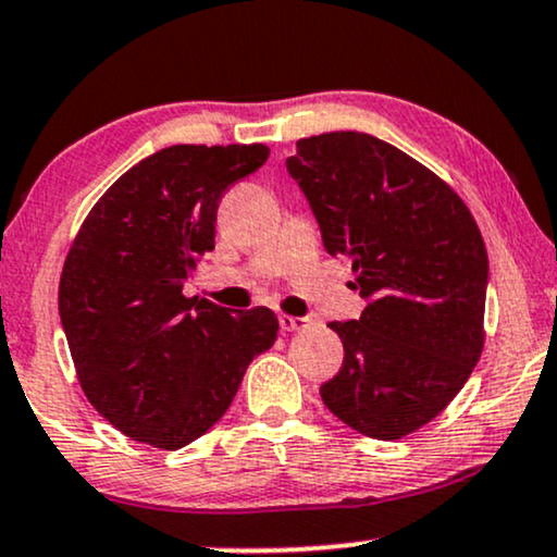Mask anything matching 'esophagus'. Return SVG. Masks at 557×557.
I'll return each mask as SVG.
<instances>
[{
    "label": "esophagus",
    "mask_w": 557,
    "mask_h": 557,
    "mask_svg": "<svg viewBox=\"0 0 557 557\" xmlns=\"http://www.w3.org/2000/svg\"><path fill=\"white\" fill-rule=\"evenodd\" d=\"M308 326H311V321L300 319V315H280V329L283 331H306Z\"/></svg>",
    "instance_id": "1"
}]
</instances>
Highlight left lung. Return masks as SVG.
<instances>
[{"instance_id": "left-lung-1", "label": "left lung", "mask_w": 557, "mask_h": 557, "mask_svg": "<svg viewBox=\"0 0 557 557\" xmlns=\"http://www.w3.org/2000/svg\"><path fill=\"white\" fill-rule=\"evenodd\" d=\"M331 257H347L357 321H334L344 362L323 404L372 440L429 424L481 360L488 255L462 197L396 146L368 133L300 138L287 159Z\"/></svg>"}]
</instances>
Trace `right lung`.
I'll return each mask as SVG.
<instances>
[{
	"mask_svg": "<svg viewBox=\"0 0 557 557\" xmlns=\"http://www.w3.org/2000/svg\"><path fill=\"white\" fill-rule=\"evenodd\" d=\"M270 157L264 144L169 146L112 182L63 262L59 311L84 396L131 440L180 449L228 411L277 339L270 308L187 298L215 249L218 202Z\"/></svg>",
	"mask_w": 557,
	"mask_h": 557,
	"instance_id": "add662e5",
	"label": "right lung"
}]
</instances>
